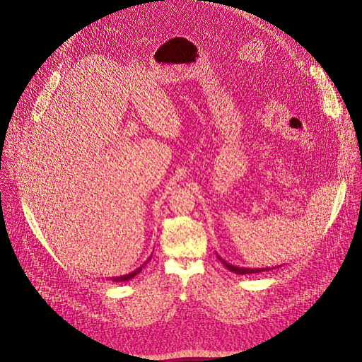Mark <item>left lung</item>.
Instances as JSON below:
<instances>
[{
  "label": "left lung",
  "mask_w": 362,
  "mask_h": 362,
  "mask_svg": "<svg viewBox=\"0 0 362 362\" xmlns=\"http://www.w3.org/2000/svg\"><path fill=\"white\" fill-rule=\"evenodd\" d=\"M216 257H218L221 262H223V264L224 267L228 269V271H231V272H234V274H237V275H246V274H259V272H264V271H271V269H275V268H238V267H234V264H231V263H227L221 256H218L216 255ZM278 268V267H276Z\"/></svg>",
  "instance_id": "obj_1"
}]
</instances>
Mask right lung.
<instances>
[{"mask_svg":"<svg viewBox=\"0 0 362 362\" xmlns=\"http://www.w3.org/2000/svg\"><path fill=\"white\" fill-rule=\"evenodd\" d=\"M150 259H151V256L148 257V260H150ZM148 260H147V262H148ZM147 262H144V264H141L139 268H136V269H135V271H132L131 274H127V275H122V276H116V278H112V281H113V282H124V281H129V279H132L135 275H138V274L142 271V268L146 267Z\"/></svg>","mask_w":362,"mask_h":362,"instance_id":"obj_1","label":"right lung"}]
</instances>
